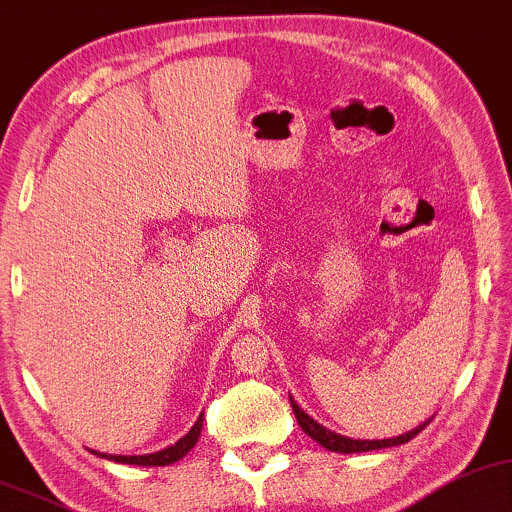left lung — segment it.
Wrapping results in <instances>:
<instances>
[{
	"mask_svg": "<svg viewBox=\"0 0 512 512\" xmlns=\"http://www.w3.org/2000/svg\"><path fill=\"white\" fill-rule=\"evenodd\" d=\"M290 406H293L295 411V418L297 423H300V428L304 430V435H309L314 439V442H319L323 449L328 451H335V454H361V451H375V449H390V446H399V444H406L411 442L413 437L418 435L420 430L425 428V425L430 423V420H425V423H420L418 428H413L409 432H404V435L399 437H392V439H352V437H345V435H338V432L323 428L321 423H316V420L309 416L307 411H302V406L297 404V401L290 397Z\"/></svg>",
	"mask_w": 512,
	"mask_h": 512,
	"instance_id": "left-lung-1",
	"label": "left lung"
}]
</instances>
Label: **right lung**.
Listing matches in <instances>:
<instances>
[{
    "label": "right lung",
    "instance_id": "right-lung-1",
    "mask_svg": "<svg viewBox=\"0 0 512 512\" xmlns=\"http://www.w3.org/2000/svg\"><path fill=\"white\" fill-rule=\"evenodd\" d=\"M200 430H203V413L200 418L193 423V428L186 432L179 442H174L172 446H167L163 451H155V454H144V456H111V454H99L101 458H108V461L115 463H127V465H146V468H158V465H170L177 463L179 458H184L189 451L196 446Z\"/></svg>",
    "mask_w": 512,
    "mask_h": 512
}]
</instances>
